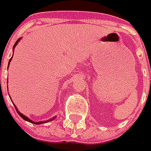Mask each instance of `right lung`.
Listing matches in <instances>:
<instances>
[{"label": "right lung", "instance_id": "add662e5", "mask_svg": "<svg viewBox=\"0 0 151 151\" xmlns=\"http://www.w3.org/2000/svg\"><path fill=\"white\" fill-rule=\"evenodd\" d=\"M20 39H21V38H19V39H17V42L15 43L14 46H13V50H14V48H15V47H16V45H17V44H18V42L20 41ZM12 58L10 59V61H11V60H12ZM10 61H9V62H10ZM8 65H9V63H8ZM14 106H15V105H14ZM15 108H16V110H17V113L19 114V116H20L21 118H22V119H24V120H26V121H27V122H30V123H32V124H44V123H48V122H50V121H52V120H54V119H55V117H53L52 119H48L47 121H44V122H33V121H32L31 119H28L27 117H26L25 115H23V114H22V113H21L20 112H18V111H17V108L16 107V106H15Z\"/></svg>", "mask_w": 151, "mask_h": 151}]
</instances>
